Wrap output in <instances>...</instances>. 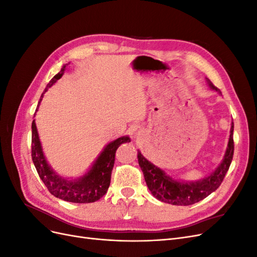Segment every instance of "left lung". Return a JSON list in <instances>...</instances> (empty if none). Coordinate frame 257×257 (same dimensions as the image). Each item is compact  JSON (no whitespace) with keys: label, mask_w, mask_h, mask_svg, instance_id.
<instances>
[{"label":"left lung","mask_w":257,"mask_h":257,"mask_svg":"<svg viewBox=\"0 0 257 257\" xmlns=\"http://www.w3.org/2000/svg\"><path fill=\"white\" fill-rule=\"evenodd\" d=\"M207 80L210 88L220 92V90L214 87V84L209 79ZM232 132H234V123H231L228 146L221 165L216 168L213 174L196 182L185 183L174 180V179L167 176L165 172H163L162 169L154 166L151 162L145 159L141 151H138V164L143 170L146 183L152 193V195L163 201V203L176 206H189L196 204L209 196L221 185L230 166L232 155H234Z\"/></svg>","instance_id":"1"}]
</instances>
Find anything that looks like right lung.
Segmentation results:
<instances>
[{"label": "right lung", "mask_w": 257, "mask_h": 257, "mask_svg": "<svg viewBox=\"0 0 257 257\" xmlns=\"http://www.w3.org/2000/svg\"><path fill=\"white\" fill-rule=\"evenodd\" d=\"M66 65L67 64L62 67L61 71L49 81L45 92L63 76ZM43 96L44 93L40 98V103L43 99ZM40 103H38L37 107L40 106ZM130 142L131 139L127 136H123L108 144L87 175H84L78 180L69 181L54 174L53 170L47 164L43 154L34 120L32 122V160L37 174L53 196L69 201V203H94L105 195L110 184L115 151L120 145Z\"/></svg>", "instance_id": "obj_1"}]
</instances>
